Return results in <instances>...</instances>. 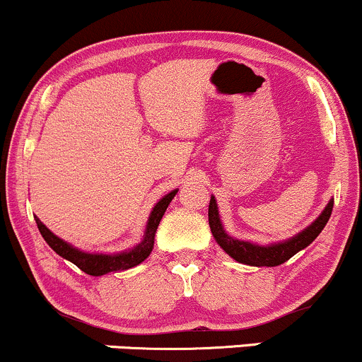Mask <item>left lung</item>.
<instances>
[{"label":"left lung","instance_id":"obj_1","mask_svg":"<svg viewBox=\"0 0 362 362\" xmlns=\"http://www.w3.org/2000/svg\"><path fill=\"white\" fill-rule=\"evenodd\" d=\"M332 207H334V197L328 201V204L325 206V209L322 211V214L298 235L291 236L288 240H282V242L259 245L247 242V240H238L235 238V236L226 233L221 221V216H219L218 211V202H216L214 195H211L209 226L216 242H218L219 247H221L233 260L245 265H253V267H276V265L288 262L291 257L296 255V253L301 252L303 248L308 247V245L322 233V230L325 228L328 219H330Z\"/></svg>","mask_w":362,"mask_h":362}]
</instances>
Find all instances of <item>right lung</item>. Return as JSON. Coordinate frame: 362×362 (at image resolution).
Listing matches in <instances>:
<instances>
[{"label":"right lung","instance_id":"1","mask_svg":"<svg viewBox=\"0 0 362 362\" xmlns=\"http://www.w3.org/2000/svg\"><path fill=\"white\" fill-rule=\"evenodd\" d=\"M177 192L178 189L172 190V192L163 195V197L156 202L155 207H153V211L149 213L143 240H141L136 247L119 253H95V252L80 250L78 247H73L71 243L64 242V240L59 238V236L54 235L52 231L49 230V228L45 226L39 218H37V216H34V218H35L37 228H39L40 235H42V238L47 242L49 247H51L57 255L62 257V259L73 262L76 267H80L81 271L88 274V276L98 277V276H105V274L109 272L127 271V269L136 267V265H139L141 262L148 259L149 253L153 250V245H155V235L158 230V224H160L165 211H167L168 204L172 202V199L175 197Z\"/></svg>","mask_w":362,"mask_h":362}]
</instances>
